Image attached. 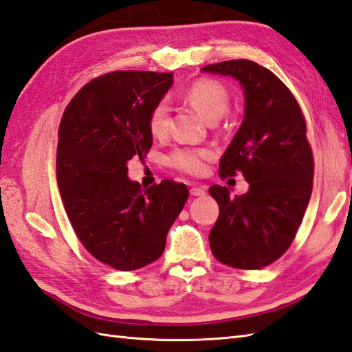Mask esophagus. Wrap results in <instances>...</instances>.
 I'll return each mask as SVG.
<instances>
[{
	"instance_id": "1",
	"label": "esophagus",
	"mask_w": 352,
	"mask_h": 352,
	"mask_svg": "<svg viewBox=\"0 0 352 352\" xmlns=\"http://www.w3.org/2000/svg\"><path fill=\"white\" fill-rule=\"evenodd\" d=\"M190 195L192 197H203V195H206V189L199 188V186H193V188L190 189Z\"/></svg>"
}]
</instances>
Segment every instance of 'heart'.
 Wrapping results in <instances>:
<instances>
[{"label": "heart", "mask_w": 352, "mask_h": 352, "mask_svg": "<svg viewBox=\"0 0 352 352\" xmlns=\"http://www.w3.org/2000/svg\"><path fill=\"white\" fill-rule=\"evenodd\" d=\"M184 98L197 109L207 121H216L227 113L230 107V92L222 83L212 78H199L188 87ZM169 106L162 100L149 111L148 130L155 139H163L169 131ZM210 157L207 149L177 148L168 157V163L177 170L198 175L206 169V160Z\"/></svg>", "instance_id": "obj_1"}]
</instances>
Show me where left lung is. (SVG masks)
<instances>
[{
    "label": "left lung",
    "instance_id": "1",
    "mask_svg": "<svg viewBox=\"0 0 352 352\" xmlns=\"http://www.w3.org/2000/svg\"><path fill=\"white\" fill-rule=\"evenodd\" d=\"M203 71L234 77L243 87L245 118L221 157L219 175L242 172L250 183L239 197L226 186L208 189L219 206L210 250L231 267H265L289 250L311 197L315 162L307 125L294 94L261 65L239 58Z\"/></svg>",
    "mask_w": 352,
    "mask_h": 352
}]
</instances>
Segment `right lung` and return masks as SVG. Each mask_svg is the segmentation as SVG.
Here are the masks:
<instances>
[{
	"label": "right lung",
	"instance_id": "add662e5",
	"mask_svg": "<svg viewBox=\"0 0 352 352\" xmlns=\"http://www.w3.org/2000/svg\"><path fill=\"white\" fill-rule=\"evenodd\" d=\"M172 86V72L115 71L85 85L65 109L57 183L66 214L91 256L118 271L159 258L189 190L163 180L142 189L126 163L153 146L149 111Z\"/></svg>",
	"mask_w": 352,
	"mask_h": 352
}]
</instances>
